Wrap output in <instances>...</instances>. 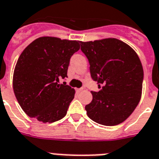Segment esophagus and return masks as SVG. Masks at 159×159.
Returning <instances> with one entry per match:
<instances>
[{
    "instance_id": "esophagus-1",
    "label": "esophagus",
    "mask_w": 159,
    "mask_h": 159,
    "mask_svg": "<svg viewBox=\"0 0 159 159\" xmlns=\"http://www.w3.org/2000/svg\"><path fill=\"white\" fill-rule=\"evenodd\" d=\"M76 91H77V93H81V92L83 91V88H77V89H76Z\"/></svg>"
}]
</instances>
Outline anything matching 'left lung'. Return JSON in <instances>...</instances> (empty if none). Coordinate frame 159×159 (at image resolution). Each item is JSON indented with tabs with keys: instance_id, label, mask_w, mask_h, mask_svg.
<instances>
[{
	"instance_id": "left-lung-1",
	"label": "left lung",
	"mask_w": 159,
	"mask_h": 159,
	"mask_svg": "<svg viewBox=\"0 0 159 159\" xmlns=\"http://www.w3.org/2000/svg\"><path fill=\"white\" fill-rule=\"evenodd\" d=\"M90 63L92 79L99 91L85 107L89 118L99 125L114 126L133 113L141 96L144 73L135 51L117 39L80 42Z\"/></svg>"
}]
</instances>
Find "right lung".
<instances>
[{
    "label": "right lung",
    "mask_w": 159,
    "mask_h": 159,
    "mask_svg": "<svg viewBox=\"0 0 159 159\" xmlns=\"http://www.w3.org/2000/svg\"><path fill=\"white\" fill-rule=\"evenodd\" d=\"M79 41L40 37L20 55L13 77L14 94L27 116L43 123L65 116L75 90L60 79L67 77L70 58Z\"/></svg>",
    "instance_id": "1"
}]
</instances>
